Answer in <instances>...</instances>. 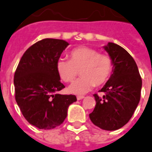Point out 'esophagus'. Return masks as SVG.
<instances>
[{"mask_svg": "<svg viewBox=\"0 0 152 152\" xmlns=\"http://www.w3.org/2000/svg\"><path fill=\"white\" fill-rule=\"evenodd\" d=\"M76 98H77V99H78V100H80V99H82L84 98V96H82V95H80V96H77Z\"/></svg>", "mask_w": 152, "mask_h": 152, "instance_id": "1", "label": "esophagus"}]
</instances>
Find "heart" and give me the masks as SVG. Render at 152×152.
Returning <instances> with one entry per match:
<instances>
[{"mask_svg":"<svg viewBox=\"0 0 152 152\" xmlns=\"http://www.w3.org/2000/svg\"><path fill=\"white\" fill-rule=\"evenodd\" d=\"M69 61L60 58L56 62L58 76L64 82H72L78 74L80 77L68 88L70 93L84 94L94 86H101L109 79L113 69L110 56L99 53L90 47H78L70 51Z\"/></svg>","mask_w":152,"mask_h":152,"instance_id":"1","label":"heart"}]
</instances>
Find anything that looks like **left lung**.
<instances>
[{
	"instance_id": "left-lung-1",
	"label": "left lung",
	"mask_w": 152,
	"mask_h": 152,
	"mask_svg": "<svg viewBox=\"0 0 152 152\" xmlns=\"http://www.w3.org/2000/svg\"><path fill=\"white\" fill-rule=\"evenodd\" d=\"M104 48L113 61V73L99 91L105 94H94L96 105L89 116L95 126L114 131L132 116L140 101L142 81L134 59L124 48L113 43Z\"/></svg>"
}]
</instances>
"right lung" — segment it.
<instances>
[{
  "mask_svg": "<svg viewBox=\"0 0 152 152\" xmlns=\"http://www.w3.org/2000/svg\"><path fill=\"white\" fill-rule=\"evenodd\" d=\"M69 43L62 39H44L25 51L14 76L15 100L28 123L39 129L61 125L76 95L61 94L56 62Z\"/></svg>",
  "mask_w": 152,
  "mask_h": 152,
  "instance_id": "right-lung-1",
  "label": "right lung"
}]
</instances>
